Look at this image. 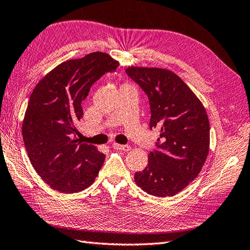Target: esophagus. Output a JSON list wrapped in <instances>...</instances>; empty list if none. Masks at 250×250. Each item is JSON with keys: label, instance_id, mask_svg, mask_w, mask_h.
<instances>
[{"label": "esophagus", "instance_id": "esophagus-1", "mask_svg": "<svg viewBox=\"0 0 250 250\" xmlns=\"http://www.w3.org/2000/svg\"><path fill=\"white\" fill-rule=\"evenodd\" d=\"M113 148H114L115 150H121V151H129V150L131 149L129 146L119 145V144H116V143L113 144Z\"/></svg>", "mask_w": 250, "mask_h": 250}]
</instances>
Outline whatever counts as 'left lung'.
Returning <instances> with one entry per match:
<instances>
[{
  "label": "left lung",
  "instance_id": "left-lung-1",
  "mask_svg": "<svg viewBox=\"0 0 250 250\" xmlns=\"http://www.w3.org/2000/svg\"><path fill=\"white\" fill-rule=\"evenodd\" d=\"M126 74L148 95L150 127H159L157 150L134 180L146 193L173 196L200 174L210 146L209 119L202 101L170 69L129 66Z\"/></svg>",
  "mask_w": 250,
  "mask_h": 250
}]
</instances>
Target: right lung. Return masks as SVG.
Returning a JSON list of instances; mask_svg holds the SVG:
<instances>
[{
	"label": "right lung",
	"instance_id": "right-lung-1",
	"mask_svg": "<svg viewBox=\"0 0 250 250\" xmlns=\"http://www.w3.org/2000/svg\"><path fill=\"white\" fill-rule=\"evenodd\" d=\"M118 64L101 52L67 60L44 76L31 93L22 124L23 140L31 165L52 189L76 193L97 177L105 155L93 145L78 143L76 125L91 86Z\"/></svg>",
	"mask_w": 250,
	"mask_h": 250
}]
</instances>
